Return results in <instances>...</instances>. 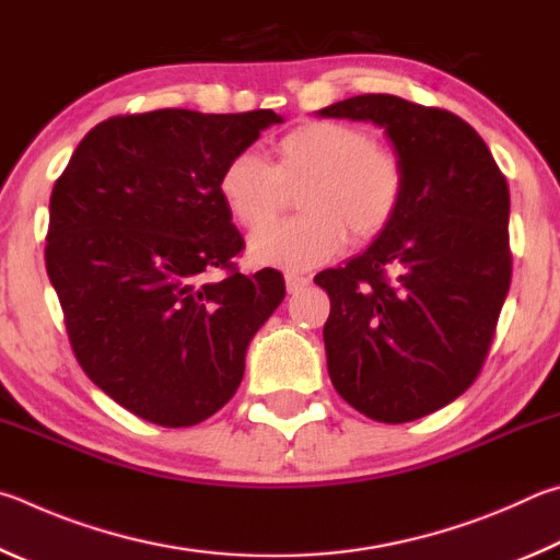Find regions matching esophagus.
<instances>
[{"mask_svg": "<svg viewBox=\"0 0 560 560\" xmlns=\"http://www.w3.org/2000/svg\"><path fill=\"white\" fill-rule=\"evenodd\" d=\"M307 285H310L307 275H300V272H288V275H285V288H288L290 295H295V292L305 290Z\"/></svg>", "mask_w": 560, "mask_h": 560, "instance_id": "obj_1", "label": "esophagus"}]
</instances>
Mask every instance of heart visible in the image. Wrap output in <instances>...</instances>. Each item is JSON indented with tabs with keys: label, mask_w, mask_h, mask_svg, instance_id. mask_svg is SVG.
I'll return each mask as SVG.
<instances>
[{
	"label": "heart",
	"mask_w": 560,
	"mask_h": 560,
	"mask_svg": "<svg viewBox=\"0 0 560 560\" xmlns=\"http://www.w3.org/2000/svg\"><path fill=\"white\" fill-rule=\"evenodd\" d=\"M298 185L306 213L264 230L284 208L287 189ZM215 189L235 223L264 230L250 238L255 260L305 270L335 258L347 231L354 243L384 235L404 206L406 170L364 127L307 120L275 140L272 164L250 150L235 152Z\"/></svg>",
	"instance_id": "b5f03b06"
}]
</instances>
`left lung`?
Masks as SVG:
<instances>
[{
    "mask_svg": "<svg viewBox=\"0 0 560 560\" xmlns=\"http://www.w3.org/2000/svg\"><path fill=\"white\" fill-rule=\"evenodd\" d=\"M319 115L381 125L406 170L388 231L315 282L331 302L325 349L337 394L378 423H408L463 396L487 361L512 285L506 176L443 107L371 93Z\"/></svg>",
    "mask_w": 560,
    "mask_h": 560,
    "instance_id": "left-lung-1",
    "label": "left lung"
}]
</instances>
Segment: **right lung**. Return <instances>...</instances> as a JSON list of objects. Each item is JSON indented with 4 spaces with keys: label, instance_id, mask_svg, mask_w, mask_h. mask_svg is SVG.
I'll use <instances>...</instances> for the list:
<instances>
[{
    "label": "right lung",
    "instance_id": "obj_1",
    "mask_svg": "<svg viewBox=\"0 0 560 560\" xmlns=\"http://www.w3.org/2000/svg\"><path fill=\"white\" fill-rule=\"evenodd\" d=\"M272 110L164 107L95 125L48 206L46 272L93 384L137 418L189 428L233 398L245 349L285 298L280 270L243 275L219 174Z\"/></svg>",
    "mask_w": 560,
    "mask_h": 560
}]
</instances>
